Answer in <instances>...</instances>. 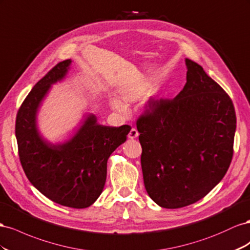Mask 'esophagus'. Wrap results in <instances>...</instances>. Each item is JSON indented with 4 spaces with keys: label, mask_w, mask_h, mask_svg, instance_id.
Instances as JSON below:
<instances>
[{
    "label": "esophagus",
    "mask_w": 250,
    "mask_h": 250,
    "mask_svg": "<svg viewBox=\"0 0 250 250\" xmlns=\"http://www.w3.org/2000/svg\"><path fill=\"white\" fill-rule=\"evenodd\" d=\"M138 135H139L138 131H137L136 129H135V127H132L130 133H129V135H127V137H129L130 139H134V138H137Z\"/></svg>",
    "instance_id": "34e87169"
}]
</instances>
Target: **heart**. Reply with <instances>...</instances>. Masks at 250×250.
<instances>
[{"instance_id": "1", "label": "heart", "mask_w": 250, "mask_h": 250, "mask_svg": "<svg viewBox=\"0 0 250 250\" xmlns=\"http://www.w3.org/2000/svg\"><path fill=\"white\" fill-rule=\"evenodd\" d=\"M149 88H151V83L146 81H140L123 85L117 92L119 101L118 99H112L111 101L112 108L120 113H125V104L137 102L146 93Z\"/></svg>"}]
</instances>
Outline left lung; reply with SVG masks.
<instances>
[{
    "label": "left lung",
    "instance_id": "obj_1",
    "mask_svg": "<svg viewBox=\"0 0 250 250\" xmlns=\"http://www.w3.org/2000/svg\"><path fill=\"white\" fill-rule=\"evenodd\" d=\"M187 83L173 99L148 101L137 120L141 168L152 200L180 208L205 197L230 166L237 118L230 97L185 59Z\"/></svg>",
    "mask_w": 250,
    "mask_h": 250
}]
</instances>
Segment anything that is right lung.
Instances as JSON below:
<instances>
[{
    "label": "right lung",
    "instance_id": "add662e5",
    "mask_svg": "<svg viewBox=\"0 0 250 250\" xmlns=\"http://www.w3.org/2000/svg\"><path fill=\"white\" fill-rule=\"evenodd\" d=\"M71 60L59 62L37 83L19 109L16 137L20 161L33 187L50 200L85 208L103 192L110 155L126 140L131 126H106L89 114L74 136L53 145L40 134L37 114L51 85L66 77Z\"/></svg>",
    "mask_w": 250,
    "mask_h": 250
}]
</instances>
